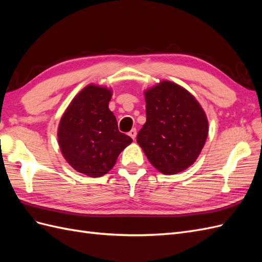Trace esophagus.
Segmentation results:
<instances>
[{"label":"esophagus","instance_id":"esophagus-1","mask_svg":"<svg viewBox=\"0 0 262 262\" xmlns=\"http://www.w3.org/2000/svg\"><path fill=\"white\" fill-rule=\"evenodd\" d=\"M129 136L134 140L137 138V129H132L130 132H129Z\"/></svg>","mask_w":262,"mask_h":262}]
</instances>
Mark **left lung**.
I'll use <instances>...</instances> for the list:
<instances>
[{"label":"left lung","mask_w":262,"mask_h":262,"mask_svg":"<svg viewBox=\"0 0 262 262\" xmlns=\"http://www.w3.org/2000/svg\"><path fill=\"white\" fill-rule=\"evenodd\" d=\"M146 122L137 141L147 160L166 175L191 166L204 146L209 132L207 116L184 87L163 81L144 93Z\"/></svg>","instance_id":"1"}]
</instances>
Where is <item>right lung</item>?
<instances>
[{
  "label": "right lung",
  "mask_w": 262,
  "mask_h": 262,
  "mask_svg": "<svg viewBox=\"0 0 262 262\" xmlns=\"http://www.w3.org/2000/svg\"><path fill=\"white\" fill-rule=\"evenodd\" d=\"M112 95L107 87L87 85L71 101L59 123L63 157L86 176H104L132 142L118 130L117 119L108 107Z\"/></svg>",
  "instance_id": "1"
}]
</instances>
